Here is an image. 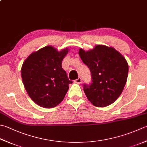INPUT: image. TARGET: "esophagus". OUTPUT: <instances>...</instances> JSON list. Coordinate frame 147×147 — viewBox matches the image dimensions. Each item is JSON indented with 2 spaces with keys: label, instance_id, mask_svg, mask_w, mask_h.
Returning a JSON list of instances; mask_svg holds the SVG:
<instances>
[{
  "label": "esophagus",
  "instance_id": "esophagus-1",
  "mask_svg": "<svg viewBox=\"0 0 147 147\" xmlns=\"http://www.w3.org/2000/svg\"><path fill=\"white\" fill-rule=\"evenodd\" d=\"M74 82L78 83V84H80V83H82V79H81V78H78V79L74 80Z\"/></svg>",
  "mask_w": 147,
  "mask_h": 147
}]
</instances>
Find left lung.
Returning a JSON list of instances; mask_svg holds the SVG:
<instances>
[{"label": "left lung", "mask_w": 147, "mask_h": 147, "mask_svg": "<svg viewBox=\"0 0 147 147\" xmlns=\"http://www.w3.org/2000/svg\"><path fill=\"white\" fill-rule=\"evenodd\" d=\"M79 55L92 79L90 85H83L87 99L97 107L110 105L119 98L127 82V60L114 48L102 45L88 51L80 48Z\"/></svg>", "instance_id": "8db88e82"}]
</instances>
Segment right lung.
Masks as SVG:
<instances>
[{
    "instance_id": "1",
    "label": "right lung",
    "mask_w": 147,
    "mask_h": 147,
    "mask_svg": "<svg viewBox=\"0 0 147 147\" xmlns=\"http://www.w3.org/2000/svg\"><path fill=\"white\" fill-rule=\"evenodd\" d=\"M69 51H59L47 46L32 53L23 63L22 81L28 96L42 108L55 107L64 99L72 81L62 67V62Z\"/></svg>"
}]
</instances>
